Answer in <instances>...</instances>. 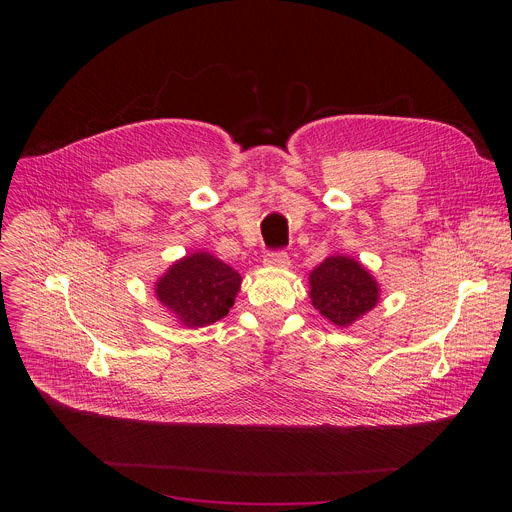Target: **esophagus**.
Returning a JSON list of instances; mask_svg holds the SVG:
<instances>
[{
  "label": "esophagus",
  "instance_id": "1",
  "mask_svg": "<svg viewBox=\"0 0 512 512\" xmlns=\"http://www.w3.org/2000/svg\"><path fill=\"white\" fill-rule=\"evenodd\" d=\"M263 265L271 267V269H287L291 265V261L283 251H277V253H267L263 259Z\"/></svg>",
  "mask_w": 512,
  "mask_h": 512
}]
</instances>
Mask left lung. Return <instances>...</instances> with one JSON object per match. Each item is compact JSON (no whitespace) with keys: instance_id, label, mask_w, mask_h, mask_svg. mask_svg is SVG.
Returning <instances> with one entry per match:
<instances>
[{"instance_id":"obj_1","label":"left lung","mask_w":512,"mask_h":512,"mask_svg":"<svg viewBox=\"0 0 512 512\" xmlns=\"http://www.w3.org/2000/svg\"><path fill=\"white\" fill-rule=\"evenodd\" d=\"M312 306L334 326L348 328L369 314L381 298L373 273L354 257L336 253L310 271Z\"/></svg>"}]
</instances>
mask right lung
<instances>
[{
  "label": "right lung",
  "instance_id": "obj_1",
  "mask_svg": "<svg viewBox=\"0 0 512 512\" xmlns=\"http://www.w3.org/2000/svg\"><path fill=\"white\" fill-rule=\"evenodd\" d=\"M243 277L206 251L174 261L154 283L158 302L186 328H204L229 314Z\"/></svg>",
  "mask_w": 512,
  "mask_h": 512
}]
</instances>
